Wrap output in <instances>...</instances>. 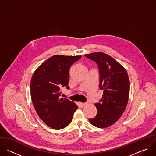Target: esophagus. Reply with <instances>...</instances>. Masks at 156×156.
<instances>
[{
	"instance_id": "34e87169",
	"label": "esophagus",
	"mask_w": 156,
	"mask_h": 156,
	"mask_svg": "<svg viewBox=\"0 0 156 156\" xmlns=\"http://www.w3.org/2000/svg\"><path fill=\"white\" fill-rule=\"evenodd\" d=\"M80 104L82 105V106H85L87 105V103H83V102H80Z\"/></svg>"
}]
</instances>
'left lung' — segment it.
Masks as SVG:
<instances>
[{
	"instance_id": "1",
	"label": "left lung",
	"mask_w": 156,
	"mask_h": 156,
	"mask_svg": "<svg viewBox=\"0 0 156 156\" xmlns=\"http://www.w3.org/2000/svg\"><path fill=\"white\" fill-rule=\"evenodd\" d=\"M96 62L100 75V90H103L100 103L95 104L98 113L89 121L100 128L108 127L121 117L129 94V80L126 70L113 57L104 52L84 55Z\"/></svg>"
}]
</instances>
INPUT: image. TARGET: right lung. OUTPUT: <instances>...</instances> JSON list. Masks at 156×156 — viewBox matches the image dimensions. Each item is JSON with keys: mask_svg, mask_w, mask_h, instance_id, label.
<instances>
[{"mask_svg": "<svg viewBox=\"0 0 156 156\" xmlns=\"http://www.w3.org/2000/svg\"><path fill=\"white\" fill-rule=\"evenodd\" d=\"M81 57L53 55L41 63L31 77L30 93L34 107L39 118L52 129L68 126L78 107L74 102L60 96L62 87L70 88V68Z\"/></svg>", "mask_w": 156, "mask_h": 156, "instance_id": "1", "label": "right lung"}]
</instances>
